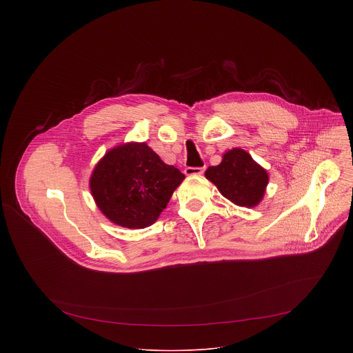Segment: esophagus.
<instances>
[{
  "label": "esophagus",
  "mask_w": 353,
  "mask_h": 353,
  "mask_svg": "<svg viewBox=\"0 0 353 353\" xmlns=\"http://www.w3.org/2000/svg\"><path fill=\"white\" fill-rule=\"evenodd\" d=\"M205 172V168H185V170H184V173L187 174V176H201Z\"/></svg>",
  "instance_id": "34e87169"
}]
</instances>
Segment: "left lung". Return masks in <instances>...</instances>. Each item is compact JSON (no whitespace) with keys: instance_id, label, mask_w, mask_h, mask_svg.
<instances>
[{"instance_id":"left-lung-1","label":"left lung","mask_w":353,"mask_h":353,"mask_svg":"<svg viewBox=\"0 0 353 353\" xmlns=\"http://www.w3.org/2000/svg\"><path fill=\"white\" fill-rule=\"evenodd\" d=\"M205 177L233 204L248 208L260 203L268 184L267 172L237 148L228 150L221 165L208 168Z\"/></svg>"}]
</instances>
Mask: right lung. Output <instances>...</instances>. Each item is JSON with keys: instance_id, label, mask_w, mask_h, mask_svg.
<instances>
[{"instance_id": "obj_1", "label": "right lung", "mask_w": 353, "mask_h": 353, "mask_svg": "<svg viewBox=\"0 0 353 353\" xmlns=\"http://www.w3.org/2000/svg\"><path fill=\"white\" fill-rule=\"evenodd\" d=\"M184 177L145 142L125 143L109 150L97 163L90 191L100 211L112 222L142 229L159 218Z\"/></svg>"}]
</instances>
